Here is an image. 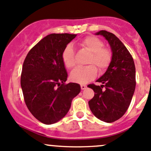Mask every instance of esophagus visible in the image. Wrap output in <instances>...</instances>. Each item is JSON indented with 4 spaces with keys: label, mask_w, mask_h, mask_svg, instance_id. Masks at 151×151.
I'll list each match as a JSON object with an SVG mask.
<instances>
[{
    "label": "esophagus",
    "mask_w": 151,
    "mask_h": 151,
    "mask_svg": "<svg viewBox=\"0 0 151 151\" xmlns=\"http://www.w3.org/2000/svg\"><path fill=\"white\" fill-rule=\"evenodd\" d=\"M80 87H81L82 90H85L87 88V85H80Z\"/></svg>",
    "instance_id": "1"
}]
</instances>
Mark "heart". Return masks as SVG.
Segmentation results:
<instances>
[{"label": "heart", "instance_id": "heart-1", "mask_svg": "<svg viewBox=\"0 0 151 151\" xmlns=\"http://www.w3.org/2000/svg\"><path fill=\"white\" fill-rule=\"evenodd\" d=\"M80 45L91 52L88 63L91 64L84 68H78L70 74V80L74 83L85 84L93 79L97 74V68L100 72L107 68L112 60V52L104 47L102 41L96 36H89L81 41ZM62 60L66 68L69 69L75 68L77 65L75 53L71 45H68L62 53Z\"/></svg>", "mask_w": 151, "mask_h": 151}]
</instances>
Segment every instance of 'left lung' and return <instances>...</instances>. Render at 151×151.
<instances>
[{
  "label": "left lung",
  "mask_w": 151,
  "mask_h": 151,
  "mask_svg": "<svg viewBox=\"0 0 151 151\" xmlns=\"http://www.w3.org/2000/svg\"><path fill=\"white\" fill-rule=\"evenodd\" d=\"M105 38L110 46L112 60L105 73L96 82L88 85L94 91L88 101L92 113L101 121L112 123L120 119L129 108L136 86V70L133 58L121 41L106 30L96 33Z\"/></svg>",
  "instance_id": "8db88e82"
}]
</instances>
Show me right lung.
Returning a JSON list of instances; mask_svg holds the SVG:
<instances>
[{
  "label": "right lung",
  "mask_w": 151,
  "mask_h": 151,
  "mask_svg": "<svg viewBox=\"0 0 151 151\" xmlns=\"http://www.w3.org/2000/svg\"><path fill=\"white\" fill-rule=\"evenodd\" d=\"M76 36L47 35L24 60L20 83L25 102L32 115L45 124H53L64 118L81 90L77 83L65 84L68 74L62 60L63 50Z\"/></svg>",
  "instance_id": "obj_1"
}]
</instances>
